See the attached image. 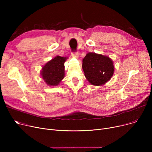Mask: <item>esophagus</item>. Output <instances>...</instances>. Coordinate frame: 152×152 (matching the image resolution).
Masks as SVG:
<instances>
[{
	"instance_id": "1",
	"label": "esophagus",
	"mask_w": 152,
	"mask_h": 152,
	"mask_svg": "<svg viewBox=\"0 0 152 152\" xmlns=\"http://www.w3.org/2000/svg\"><path fill=\"white\" fill-rule=\"evenodd\" d=\"M72 57H74V58H78L79 57V53L77 52H73L71 54Z\"/></svg>"
}]
</instances>
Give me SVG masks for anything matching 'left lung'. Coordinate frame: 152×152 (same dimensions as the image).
Here are the masks:
<instances>
[{
    "label": "left lung",
    "mask_w": 152,
    "mask_h": 152,
    "mask_svg": "<svg viewBox=\"0 0 152 152\" xmlns=\"http://www.w3.org/2000/svg\"><path fill=\"white\" fill-rule=\"evenodd\" d=\"M84 75L94 86H102L108 82L114 73L113 62L107 56L94 52L87 53L83 60Z\"/></svg>",
    "instance_id": "obj_1"
}]
</instances>
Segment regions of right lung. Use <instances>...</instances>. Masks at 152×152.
<instances>
[{
  "mask_svg": "<svg viewBox=\"0 0 152 152\" xmlns=\"http://www.w3.org/2000/svg\"><path fill=\"white\" fill-rule=\"evenodd\" d=\"M67 57L57 56L42 67L41 74L44 81L49 86H57L65 76V63Z\"/></svg>",
  "mask_w": 152,
  "mask_h": 152,
  "instance_id": "add662e5",
  "label": "right lung"
}]
</instances>
